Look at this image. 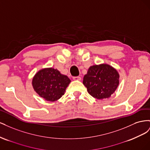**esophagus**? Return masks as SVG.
Segmentation results:
<instances>
[{
    "label": "esophagus",
    "mask_w": 150,
    "mask_h": 150,
    "mask_svg": "<svg viewBox=\"0 0 150 150\" xmlns=\"http://www.w3.org/2000/svg\"><path fill=\"white\" fill-rule=\"evenodd\" d=\"M73 79L75 81H81V78L79 76H76V77H73Z\"/></svg>",
    "instance_id": "34e87169"
}]
</instances>
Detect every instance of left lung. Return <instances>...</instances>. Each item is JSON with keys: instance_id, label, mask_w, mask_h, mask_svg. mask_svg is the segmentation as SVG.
Here are the masks:
<instances>
[{"instance_id": "1", "label": "left lung", "mask_w": 150, "mask_h": 150, "mask_svg": "<svg viewBox=\"0 0 150 150\" xmlns=\"http://www.w3.org/2000/svg\"><path fill=\"white\" fill-rule=\"evenodd\" d=\"M119 83V72L115 67L104 63L90 66L83 82L91 96L99 100L110 98Z\"/></svg>"}]
</instances>
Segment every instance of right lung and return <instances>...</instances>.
Segmentation results:
<instances>
[{
    "label": "right lung",
    "instance_id": "1",
    "mask_svg": "<svg viewBox=\"0 0 150 150\" xmlns=\"http://www.w3.org/2000/svg\"><path fill=\"white\" fill-rule=\"evenodd\" d=\"M71 80L57 69L46 67L36 72L32 85L39 96L47 101L54 102L64 94Z\"/></svg>",
    "mask_w": 150,
    "mask_h": 150
}]
</instances>
